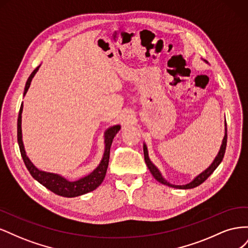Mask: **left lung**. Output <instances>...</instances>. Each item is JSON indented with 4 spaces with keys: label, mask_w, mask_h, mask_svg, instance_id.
Instances as JSON below:
<instances>
[{
    "label": "left lung",
    "mask_w": 248,
    "mask_h": 248,
    "mask_svg": "<svg viewBox=\"0 0 248 248\" xmlns=\"http://www.w3.org/2000/svg\"><path fill=\"white\" fill-rule=\"evenodd\" d=\"M207 62V61H206ZM227 140H228V134H227V123H226V133H224V137H223V140H222V144H221V147H220V150L218 154H217V156L215 157V159L213 160V162L211 163V166H210L207 170H205L202 172H201V174L199 176H197L196 178H194L192 181L188 184H185V185H174V184H170L169 183L166 179H164L161 175V172L159 171V170L157 169L154 164L152 163V161L150 160L149 158V155H148V149H147V146L144 144V156H145V161H146V164L148 169L150 170V171H151V174L153 175V177L157 180V181L164 184V185H168L170 187H174V188H179V189H190V188H194V187H197L199 185H201L202 182L206 181V180L208 179V177L212 174V172L216 170V168L219 166L220 162L222 161V158L224 156V152H226V148H227Z\"/></svg>",
    "instance_id": "obj_1"
}]
</instances>
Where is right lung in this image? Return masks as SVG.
I'll return each instance as SVG.
<instances>
[{
	"instance_id": "add662e5",
	"label": "right lung",
	"mask_w": 248,
	"mask_h": 248,
	"mask_svg": "<svg viewBox=\"0 0 248 248\" xmlns=\"http://www.w3.org/2000/svg\"><path fill=\"white\" fill-rule=\"evenodd\" d=\"M38 69H39V66L37 67V68L31 73V76L29 77L25 87L24 96L27 94L30 85H31V81L36 72L38 71ZM22 108L24 107H22V103H21L20 108H19L18 119H17V141H18V146H19L22 159H24L26 167L30 171V174L32 175V177L35 180H37L40 184H42L44 187H46V188L49 189L50 191L58 194V196L65 197V198L78 197V196H82V194L85 193H88L90 191L95 190L97 187L102 183L104 177H106L107 170L108 167L110 146H111L112 140H114L115 136L118 133L120 128H121L120 125L111 126L106 132H104V144H106V147H104L103 157L99 163V166L88 176L82 177L77 180V181H69V180H67L58 174H54V172H46V171L38 170L31 162V160L29 159V157L27 156L25 151L24 142H22V133H21Z\"/></svg>"
}]
</instances>
